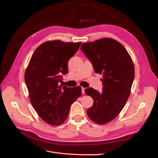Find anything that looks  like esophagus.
<instances>
[{
	"label": "esophagus",
	"mask_w": 158,
	"mask_h": 158,
	"mask_svg": "<svg viewBox=\"0 0 158 158\" xmlns=\"http://www.w3.org/2000/svg\"><path fill=\"white\" fill-rule=\"evenodd\" d=\"M84 90H85V88H83V87H82V94H84Z\"/></svg>",
	"instance_id": "34e87169"
}]
</instances>
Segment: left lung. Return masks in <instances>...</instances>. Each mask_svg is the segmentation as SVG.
I'll use <instances>...</instances> for the list:
<instances>
[{
	"mask_svg": "<svg viewBox=\"0 0 158 158\" xmlns=\"http://www.w3.org/2000/svg\"><path fill=\"white\" fill-rule=\"evenodd\" d=\"M80 49L92 63L95 73L103 76L102 92L92 88L85 89V94L94 99L87 114L95 123H107L127 103L135 78V66L123 45L110 38L84 43Z\"/></svg>",
	"mask_w": 158,
	"mask_h": 158,
	"instance_id": "left-lung-1",
	"label": "left lung"
}]
</instances>
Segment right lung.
<instances>
[{
    "instance_id": "1",
    "label": "right lung",
    "mask_w": 158,
    "mask_h": 158,
    "mask_svg": "<svg viewBox=\"0 0 158 158\" xmlns=\"http://www.w3.org/2000/svg\"><path fill=\"white\" fill-rule=\"evenodd\" d=\"M81 42L46 41L33 52L25 73L30 102L39 116L51 125H59L68 117L71 105L80 97V86H62L68 73V62Z\"/></svg>"
}]
</instances>
